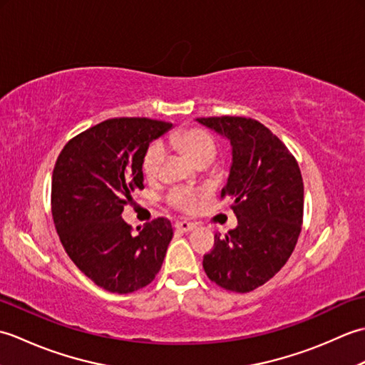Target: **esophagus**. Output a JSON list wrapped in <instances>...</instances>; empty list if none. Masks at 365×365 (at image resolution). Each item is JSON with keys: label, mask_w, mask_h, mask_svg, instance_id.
I'll return each mask as SVG.
<instances>
[{"label": "esophagus", "mask_w": 365, "mask_h": 365, "mask_svg": "<svg viewBox=\"0 0 365 365\" xmlns=\"http://www.w3.org/2000/svg\"><path fill=\"white\" fill-rule=\"evenodd\" d=\"M175 227L177 230H182V232H191L192 229H196V224L190 221H177Z\"/></svg>", "instance_id": "esophagus-1"}]
</instances>
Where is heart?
<instances>
[{"label":"heart","mask_w":365,"mask_h":365,"mask_svg":"<svg viewBox=\"0 0 365 365\" xmlns=\"http://www.w3.org/2000/svg\"><path fill=\"white\" fill-rule=\"evenodd\" d=\"M170 141L187 152L188 157L195 163L200 160H213L216 155L215 139L202 128L182 130L178 131L177 135H174ZM165 144L161 141H155L149 145V149H147L143 160V170L145 177L152 178L158 174L161 163L165 160ZM197 195V191H192L190 188H175L170 191L169 199L177 208L191 210V208H195L196 205Z\"/></svg>","instance_id":"1"}]
</instances>
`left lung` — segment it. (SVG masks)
<instances>
[{
  "label": "left lung",
  "mask_w": 365,
  "mask_h": 365,
  "mask_svg": "<svg viewBox=\"0 0 365 365\" xmlns=\"http://www.w3.org/2000/svg\"><path fill=\"white\" fill-rule=\"evenodd\" d=\"M200 125L227 138L232 165L221 197L232 200L238 226L204 255L210 281L246 293L269 281L298 242L304 185L297 160L276 135L250 118H199Z\"/></svg>",
  "instance_id": "1"
}]
</instances>
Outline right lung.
Segmentation results:
<instances>
[{
	"label": "right lung",
	"instance_id": "right-lung-1",
	"mask_svg": "<svg viewBox=\"0 0 365 365\" xmlns=\"http://www.w3.org/2000/svg\"><path fill=\"white\" fill-rule=\"evenodd\" d=\"M173 123L119 118L71 139L51 177L54 227L68 257L92 282L113 293L149 285L173 240L166 218L136 232L122 220L131 192L144 188L143 160L153 139Z\"/></svg>",
	"mask_w": 365,
	"mask_h": 365
}]
</instances>
